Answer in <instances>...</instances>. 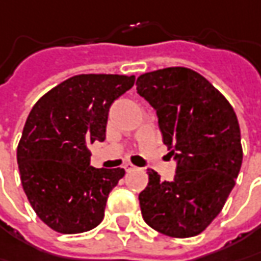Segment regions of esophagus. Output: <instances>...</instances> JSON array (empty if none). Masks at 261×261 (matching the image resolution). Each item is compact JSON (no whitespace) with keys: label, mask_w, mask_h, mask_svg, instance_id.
<instances>
[{"label":"esophagus","mask_w":261,"mask_h":261,"mask_svg":"<svg viewBox=\"0 0 261 261\" xmlns=\"http://www.w3.org/2000/svg\"><path fill=\"white\" fill-rule=\"evenodd\" d=\"M124 169H125L127 172H131V171H136V169H137V166H134L133 164H125L124 165Z\"/></svg>","instance_id":"1"}]
</instances>
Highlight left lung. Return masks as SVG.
<instances>
[{"label": "left lung", "mask_w": 261, "mask_h": 261, "mask_svg": "<svg viewBox=\"0 0 261 261\" xmlns=\"http://www.w3.org/2000/svg\"><path fill=\"white\" fill-rule=\"evenodd\" d=\"M137 93L156 111L164 143L176 162L172 181L147 169L139 194L144 222L159 232L188 238L204 231L235 186L243 164L241 133L229 102L186 67L142 74Z\"/></svg>", "instance_id": "obj_1"}]
</instances>
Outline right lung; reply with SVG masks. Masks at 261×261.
<instances>
[{
  "label": "right lung",
  "instance_id": "right-lung-1",
  "mask_svg": "<svg viewBox=\"0 0 261 261\" xmlns=\"http://www.w3.org/2000/svg\"><path fill=\"white\" fill-rule=\"evenodd\" d=\"M134 80L79 74L30 111L17 147L18 171L32 207L54 231L86 232L103 219L109 193L125 171L90 166L89 144L107 139L109 108Z\"/></svg>",
  "mask_w": 261,
  "mask_h": 261
}]
</instances>
